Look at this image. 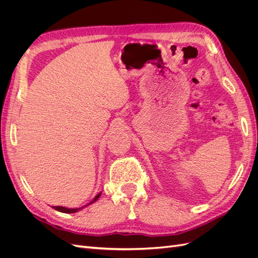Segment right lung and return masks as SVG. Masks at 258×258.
<instances>
[{"mask_svg": "<svg viewBox=\"0 0 258 258\" xmlns=\"http://www.w3.org/2000/svg\"><path fill=\"white\" fill-rule=\"evenodd\" d=\"M100 196H101V192L98 194L97 196L95 197V199H93L92 201H90V204H88L87 206H89V205L93 204V202H95V201H97V200L100 198ZM87 206H85V207H87ZM85 207H83V208H85ZM52 208H53L54 210L59 211V212H62V213H75V212H77V211H80L81 209H83V208H79V209H70V208H64V207H52Z\"/></svg>", "mask_w": 258, "mask_h": 258, "instance_id": "obj_1", "label": "right lung"}]
</instances>
